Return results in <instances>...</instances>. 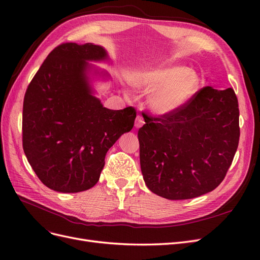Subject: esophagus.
<instances>
[{
    "label": "esophagus",
    "instance_id": "esophagus-1",
    "mask_svg": "<svg viewBox=\"0 0 260 260\" xmlns=\"http://www.w3.org/2000/svg\"><path fill=\"white\" fill-rule=\"evenodd\" d=\"M143 124H144V119H143V117L141 116V115H138V116H137V118H136V123H135L136 128H141V127H142Z\"/></svg>",
    "mask_w": 260,
    "mask_h": 260
}]
</instances>
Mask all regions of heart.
Instances as JSON below:
<instances>
[{
	"mask_svg": "<svg viewBox=\"0 0 260 260\" xmlns=\"http://www.w3.org/2000/svg\"><path fill=\"white\" fill-rule=\"evenodd\" d=\"M198 76L183 66H164L140 75L139 85L152 93L149 106L158 115H170L182 109L193 98Z\"/></svg>",
	"mask_w": 260,
	"mask_h": 260,
	"instance_id": "heart-1",
	"label": "heart"
}]
</instances>
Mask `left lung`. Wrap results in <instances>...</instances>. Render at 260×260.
<instances>
[{
    "label": "left lung",
    "mask_w": 260,
    "mask_h": 260,
    "mask_svg": "<svg viewBox=\"0 0 260 260\" xmlns=\"http://www.w3.org/2000/svg\"><path fill=\"white\" fill-rule=\"evenodd\" d=\"M239 103L232 88L204 86L180 111L143 116L140 164L145 184L168 200L211 192L230 168L240 139Z\"/></svg>",
    "instance_id": "8db88e82"
}]
</instances>
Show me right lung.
<instances>
[{"label":"right lung","mask_w":260,"mask_h":260,"mask_svg":"<svg viewBox=\"0 0 260 260\" xmlns=\"http://www.w3.org/2000/svg\"><path fill=\"white\" fill-rule=\"evenodd\" d=\"M92 43H61L29 83L22 107V147L41 182L77 193L98 183L105 156L135 124L136 109L103 107L93 95L86 60L107 59Z\"/></svg>","instance_id":"obj_1"}]
</instances>
